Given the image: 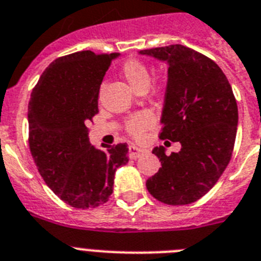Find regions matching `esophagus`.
Returning <instances> with one entry per match:
<instances>
[{
    "instance_id": "34e87169",
    "label": "esophagus",
    "mask_w": 261,
    "mask_h": 261,
    "mask_svg": "<svg viewBox=\"0 0 261 261\" xmlns=\"http://www.w3.org/2000/svg\"><path fill=\"white\" fill-rule=\"evenodd\" d=\"M144 152H145V149H143V148H139V146L136 145L129 146V157L130 159H139Z\"/></svg>"
}]
</instances>
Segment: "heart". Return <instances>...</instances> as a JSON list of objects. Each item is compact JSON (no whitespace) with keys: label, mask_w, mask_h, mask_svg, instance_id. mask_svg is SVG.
<instances>
[{"label":"heart","mask_w":261,"mask_h":261,"mask_svg":"<svg viewBox=\"0 0 261 261\" xmlns=\"http://www.w3.org/2000/svg\"><path fill=\"white\" fill-rule=\"evenodd\" d=\"M121 74L128 81V84L137 92L145 90L149 85L150 73L148 66L139 60H128L122 65ZM154 118L149 112H139L136 115L130 116L126 120L125 129L126 132L136 139H141L146 129L153 125Z\"/></svg>","instance_id":"heart-1"}]
</instances>
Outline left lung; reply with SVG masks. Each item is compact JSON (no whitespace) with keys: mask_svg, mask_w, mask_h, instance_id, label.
<instances>
[{"mask_svg":"<svg viewBox=\"0 0 261 261\" xmlns=\"http://www.w3.org/2000/svg\"><path fill=\"white\" fill-rule=\"evenodd\" d=\"M168 64L160 139L178 141L177 153L156 146L161 168L146 189L161 203L185 205L203 197L227 168L238 130V104L216 62L184 45L140 50Z\"/></svg>","mask_w":261,"mask_h":261,"instance_id":"left-lung-1","label":"left lung"}]
</instances>
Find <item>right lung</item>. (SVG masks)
Masks as SVG:
<instances>
[{
	"mask_svg": "<svg viewBox=\"0 0 261 261\" xmlns=\"http://www.w3.org/2000/svg\"><path fill=\"white\" fill-rule=\"evenodd\" d=\"M118 53L76 51L51 62L28 105L29 148L49 188L70 206L87 210L107 203L115 173L125 165L128 145H90L88 125L98 113V92Z\"/></svg>",
	"mask_w": 261,
	"mask_h": 261,
	"instance_id": "right-lung-1",
	"label": "right lung"
}]
</instances>
